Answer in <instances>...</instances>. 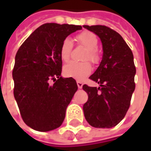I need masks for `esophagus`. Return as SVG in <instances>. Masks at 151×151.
<instances>
[{
    "instance_id": "1",
    "label": "esophagus",
    "mask_w": 151,
    "mask_h": 151,
    "mask_svg": "<svg viewBox=\"0 0 151 151\" xmlns=\"http://www.w3.org/2000/svg\"><path fill=\"white\" fill-rule=\"evenodd\" d=\"M77 85H78V87L79 89L82 88V86H83V84H82V82H79V81H78L77 82Z\"/></svg>"
}]
</instances>
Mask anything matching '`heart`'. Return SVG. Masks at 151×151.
Returning a JSON list of instances; mask_svg holds the SVG:
<instances>
[{"label": "heart", "instance_id": "b5f03b06", "mask_svg": "<svg viewBox=\"0 0 151 151\" xmlns=\"http://www.w3.org/2000/svg\"><path fill=\"white\" fill-rule=\"evenodd\" d=\"M76 39L80 44L87 48L84 60H89L94 64L98 63L99 61V54L96 49L98 47V39L96 35L91 31H83L78 35ZM72 47L73 43L70 39L66 38L63 40L60 47V56L63 61L67 62L69 60ZM91 65L87 61L70 62L65 66L64 74L68 78L81 81L87 77L91 73Z\"/></svg>", "mask_w": 151, "mask_h": 151}]
</instances>
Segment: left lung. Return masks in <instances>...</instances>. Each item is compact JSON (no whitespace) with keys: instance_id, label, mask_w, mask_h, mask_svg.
I'll return each mask as SVG.
<instances>
[{"instance_id":"obj_1","label":"left lung","mask_w":151,"mask_h":151,"mask_svg":"<svg viewBox=\"0 0 151 151\" xmlns=\"http://www.w3.org/2000/svg\"><path fill=\"white\" fill-rule=\"evenodd\" d=\"M83 27L98 35L103 46L101 62L90 77L99 86L83 85L88 95L83 112L91 126L110 129L123 120L135 90L133 52L122 36L111 28L101 25Z\"/></svg>"}]
</instances>
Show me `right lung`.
I'll use <instances>...</instances> for the list:
<instances>
[{
	"instance_id": "right-lung-1",
	"label": "right lung",
	"mask_w": 151,
	"mask_h": 151,
	"mask_svg": "<svg viewBox=\"0 0 151 151\" xmlns=\"http://www.w3.org/2000/svg\"><path fill=\"white\" fill-rule=\"evenodd\" d=\"M82 28L45 23L32 32L17 52L14 95L22 120L33 129H56L65 120L78 85L72 78L61 77L60 47L68 35Z\"/></svg>"
}]
</instances>
